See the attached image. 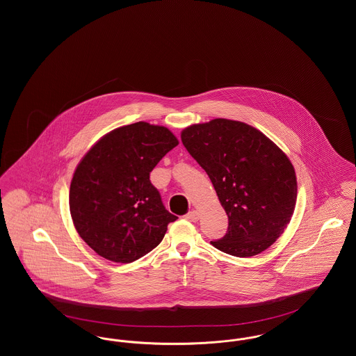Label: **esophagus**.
I'll list each match as a JSON object with an SVG mask.
<instances>
[{"mask_svg":"<svg viewBox=\"0 0 356 356\" xmlns=\"http://www.w3.org/2000/svg\"><path fill=\"white\" fill-rule=\"evenodd\" d=\"M199 218H200V215H199L197 211H191V212H188L186 215V220L192 221V222H196V221L199 220Z\"/></svg>","mask_w":356,"mask_h":356,"instance_id":"esophagus-1","label":"esophagus"}]
</instances>
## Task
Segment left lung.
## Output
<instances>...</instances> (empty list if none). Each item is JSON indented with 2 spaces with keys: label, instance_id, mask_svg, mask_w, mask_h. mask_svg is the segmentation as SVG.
<instances>
[{
  "label": "left lung",
  "instance_id": "1",
  "mask_svg": "<svg viewBox=\"0 0 356 356\" xmlns=\"http://www.w3.org/2000/svg\"><path fill=\"white\" fill-rule=\"evenodd\" d=\"M181 141L209 176L228 216L227 234L211 244L237 257L271 247L296 204V176L286 153L254 127L234 120L191 125Z\"/></svg>",
  "mask_w": 356,
  "mask_h": 356
}]
</instances>
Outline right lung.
Here are the masks:
<instances>
[{
  "label": "right lung",
  "mask_w": 356,
  "mask_h": 356,
  "mask_svg": "<svg viewBox=\"0 0 356 356\" xmlns=\"http://www.w3.org/2000/svg\"><path fill=\"white\" fill-rule=\"evenodd\" d=\"M179 144L168 128L138 121L102 137L74 170L69 208L85 243L102 257L132 263L156 248L177 216L149 173Z\"/></svg>",
  "instance_id": "add662e5"
}]
</instances>
